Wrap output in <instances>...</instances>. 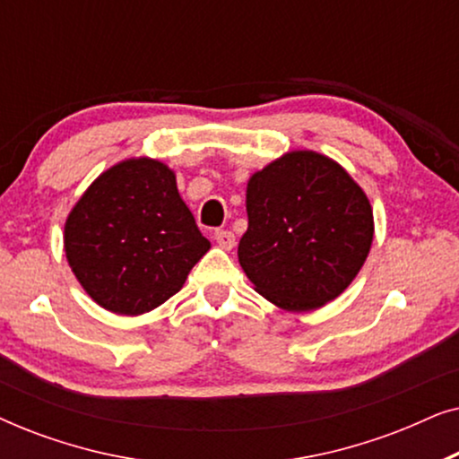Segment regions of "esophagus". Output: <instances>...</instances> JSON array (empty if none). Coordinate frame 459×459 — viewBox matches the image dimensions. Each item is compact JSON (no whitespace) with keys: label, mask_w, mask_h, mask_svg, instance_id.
<instances>
[{"label":"esophagus","mask_w":459,"mask_h":459,"mask_svg":"<svg viewBox=\"0 0 459 459\" xmlns=\"http://www.w3.org/2000/svg\"><path fill=\"white\" fill-rule=\"evenodd\" d=\"M215 240H217L219 247L225 248V250L236 247V236H234V231H230V230H217L215 231Z\"/></svg>","instance_id":"obj_1"}]
</instances>
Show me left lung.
Instances as JSON below:
<instances>
[{"label":"left lung","mask_w":459,"mask_h":459,"mask_svg":"<svg viewBox=\"0 0 459 459\" xmlns=\"http://www.w3.org/2000/svg\"><path fill=\"white\" fill-rule=\"evenodd\" d=\"M238 261L281 309L311 311L347 288L369 253V200L334 160L300 150L255 173Z\"/></svg>","instance_id":"obj_1"}]
</instances>
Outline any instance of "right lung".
<instances>
[{
	"label": "right lung",
	"instance_id": "right-lung-1",
	"mask_svg": "<svg viewBox=\"0 0 459 459\" xmlns=\"http://www.w3.org/2000/svg\"><path fill=\"white\" fill-rule=\"evenodd\" d=\"M211 242L159 160L118 162L93 181L65 225L68 265L100 307L140 316L181 290Z\"/></svg>",
	"mask_w": 459,
	"mask_h": 459
}]
</instances>
